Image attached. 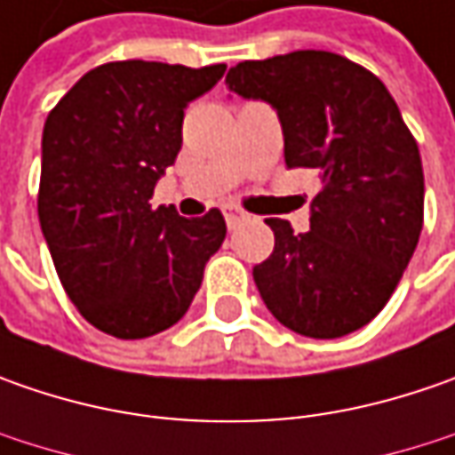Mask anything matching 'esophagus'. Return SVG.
Here are the masks:
<instances>
[{
    "mask_svg": "<svg viewBox=\"0 0 455 455\" xmlns=\"http://www.w3.org/2000/svg\"><path fill=\"white\" fill-rule=\"evenodd\" d=\"M222 215H225L228 228H235L240 220H245V212H243L237 204H225V207H222Z\"/></svg>",
    "mask_w": 455,
    "mask_h": 455,
    "instance_id": "esophagus-1",
    "label": "esophagus"
}]
</instances>
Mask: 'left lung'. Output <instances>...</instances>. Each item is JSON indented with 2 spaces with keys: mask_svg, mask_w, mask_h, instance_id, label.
I'll return each mask as SVG.
<instances>
[{
  "mask_svg": "<svg viewBox=\"0 0 455 455\" xmlns=\"http://www.w3.org/2000/svg\"><path fill=\"white\" fill-rule=\"evenodd\" d=\"M228 88L275 108L286 166L316 169L311 230L266 220L275 245L253 268L263 304L291 331L337 339L390 301L423 230V164L385 83L337 52L237 62Z\"/></svg>",
  "mask_w": 455,
  "mask_h": 455,
  "instance_id": "1",
  "label": "left lung"
}]
</instances>
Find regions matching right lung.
<instances>
[{"mask_svg":"<svg viewBox=\"0 0 455 455\" xmlns=\"http://www.w3.org/2000/svg\"><path fill=\"white\" fill-rule=\"evenodd\" d=\"M222 73V62H106L44 121L40 228L65 293L111 337L144 339L180 322L225 240L220 210L180 218L149 202L182 149L187 103Z\"/></svg>","mask_w":455,"mask_h":455,"instance_id":"1","label":"right lung"}]
</instances>
